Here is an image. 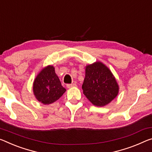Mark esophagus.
Masks as SVG:
<instances>
[{"label":"esophagus","instance_id":"esophagus-1","mask_svg":"<svg viewBox=\"0 0 152 152\" xmlns=\"http://www.w3.org/2000/svg\"><path fill=\"white\" fill-rule=\"evenodd\" d=\"M76 86V84H67V85H66L67 88H68L73 87V86Z\"/></svg>","mask_w":152,"mask_h":152}]
</instances>
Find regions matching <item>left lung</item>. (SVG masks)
I'll return each instance as SVG.
<instances>
[{
  "label": "left lung",
  "mask_w": 152,
  "mask_h": 152,
  "mask_svg": "<svg viewBox=\"0 0 152 152\" xmlns=\"http://www.w3.org/2000/svg\"><path fill=\"white\" fill-rule=\"evenodd\" d=\"M82 88L86 97L98 107L110 103L119 91L118 85L112 72L100 61L86 66Z\"/></svg>",
  "instance_id": "left-lung-1"
}]
</instances>
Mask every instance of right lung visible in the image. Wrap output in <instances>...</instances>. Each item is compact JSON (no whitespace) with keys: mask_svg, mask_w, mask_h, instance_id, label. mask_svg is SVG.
Wrapping results in <instances>:
<instances>
[{"mask_svg":"<svg viewBox=\"0 0 152 152\" xmlns=\"http://www.w3.org/2000/svg\"><path fill=\"white\" fill-rule=\"evenodd\" d=\"M66 91L55 74V67L53 66L43 68L33 83V92L36 98L45 105L56 102Z\"/></svg>","mask_w":152,"mask_h":152,"instance_id":"right-lung-1","label":"right lung"}]
</instances>
